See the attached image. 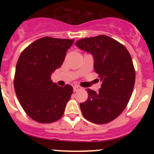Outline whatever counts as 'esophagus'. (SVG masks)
Segmentation results:
<instances>
[{"mask_svg": "<svg viewBox=\"0 0 154 154\" xmlns=\"http://www.w3.org/2000/svg\"><path fill=\"white\" fill-rule=\"evenodd\" d=\"M82 89V87L79 86V85H75V86L73 87V90L74 92H76V91H79V90H81Z\"/></svg>", "mask_w": 154, "mask_h": 154, "instance_id": "obj_1", "label": "esophagus"}]
</instances>
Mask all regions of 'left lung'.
<instances>
[{
	"instance_id": "1",
	"label": "left lung",
	"mask_w": 154,
	"mask_h": 154,
	"mask_svg": "<svg viewBox=\"0 0 154 154\" xmlns=\"http://www.w3.org/2000/svg\"><path fill=\"white\" fill-rule=\"evenodd\" d=\"M75 45L92 55L94 70L102 82L98 92L87 89L88 99L80 103L82 113L93 123H109L131 97L136 78L131 56L124 45L106 35L80 39Z\"/></svg>"
}]
</instances>
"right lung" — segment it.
Listing matches in <instances>:
<instances>
[{
	"label": "right lung",
	"mask_w": 154,
	"mask_h": 154,
	"mask_svg": "<svg viewBox=\"0 0 154 154\" xmlns=\"http://www.w3.org/2000/svg\"><path fill=\"white\" fill-rule=\"evenodd\" d=\"M72 39L44 37L21 52L17 65L14 85L19 103L27 115L36 122L50 123L64 114L73 88L58 86L51 80L61 67Z\"/></svg>",
	"instance_id": "right-lung-1"
}]
</instances>
